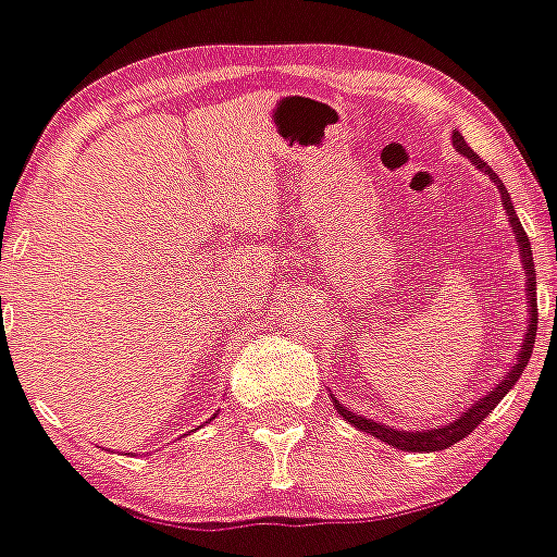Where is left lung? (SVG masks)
Masks as SVG:
<instances>
[{
	"label": "left lung",
	"mask_w": 557,
	"mask_h": 557,
	"mask_svg": "<svg viewBox=\"0 0 557 557\" xmlns=\"http://www.w3.org/2000/svg\"><path fill=\"white\" fill-rule=\"evenodd\" d=\"M451 146H455V151H460L467 160H472V165L478 171H483V174H490V180L495 185H498L500 191V202H504V211H506V220H509V225H512L515 232V239H518V248H521V263H523V274H527V302H529V329H527V337H523V346L521 351H518V357H515L512 369L504 374V381L498 383V386L492 388V392H486L483 397H478L472 406H469L460 418H455L451 423H446V426H437V429H418V432H404V429H395V426H386V423H377V420H369L363 418V414H357V411L346 409V406L341 404V400H334V409H337V414H341L343 420H349L351 426L360 429V432H366V435H374L377 441L388 443V446H395V449H404V451H441L446 449V446H451V443L463 441V437L469 435V432H474V426L481 423L483 418H490V411L495 409V406L504 400L506 395H509V388L518 383V377L523 374V366L529 363V357H532V343H535V332H537V294H535V263H532V251H529V237L527 232H523L521 220H518V214H515V206L512 200H509V194H506L504 183H500V176L495 174V171L486 165V162L478 157V153L472 151V148L467 146V139L460 137L458 131L451 134Z\"/></svg>",
	"instance_id": "obj_1"
}]
</instances>
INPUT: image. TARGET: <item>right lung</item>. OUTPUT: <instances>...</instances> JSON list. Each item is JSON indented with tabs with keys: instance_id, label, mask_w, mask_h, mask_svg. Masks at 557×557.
<instances>
[{
	"instance_id": "obj_1",
	"label": "right lung",
	"mask_w": 557,
	"mask_h": 557,
	"mask_svg": "<svg viewBox=\"0 0 557 557\" xmlns=\"http://www.w3.org/2000/svg\"><path fill=\"white\" fill-rule=\"evenodd\" d=\"M0 300H2V297H0Z\"/></svg>"
}]
</instances>
